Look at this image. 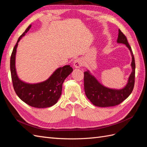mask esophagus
I'll list each match as a JSON object with an SVG mask.
<instances>
[{
	"mask_svg": "<svg viewBox=\"0 0 147 147\" xmlns=\"http://www.w3.org/2000/svg\"><path fill=\"white\" fill-rule=\"evenodd\" d=\"M83 65V61L80 59H76L74 62V67L75 68L78 69Z\"/></svg>",
	"mask_w": 147,
	"mask_h": 147,
	"instance_id": "34e87169",
	"label": "esophagus"
}]
</instances>
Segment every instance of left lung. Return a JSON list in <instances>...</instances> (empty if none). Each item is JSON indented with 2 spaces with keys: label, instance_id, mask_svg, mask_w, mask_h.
Wrapping results in <instances>:
<instances>
[{
  "label": "left lung",
  "instance_id": "left-lung-1",
  "mask_svg": "<svg viewBox=\"0 0 147 147\" xmlns=\"http://www.w3.org/2000/svg\"><path fill=\"white\" fill-rule=\"evenodd\" d=\"M117 43L126 45L129 50L132 56L131 65L132 72L124 87L121 89L107 88L99 83L88 70L84 72V89L86 96L93 105L97 107H106L119 104L127 98L134 88L136 69L134 57L126 36L119 29L118 30Z\"/></svg>",
  "mask_w": 147,
  "mask_h": 147
}]
</instances>
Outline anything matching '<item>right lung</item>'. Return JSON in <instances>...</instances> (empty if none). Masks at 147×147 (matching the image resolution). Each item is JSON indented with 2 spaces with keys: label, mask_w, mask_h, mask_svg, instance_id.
Returning <instances> with one entry per match:
<instances>
[{
  "label": "right lung",
  "mask_w": 147,
  "mask_h": 147,
  "mask_svg": "<svg viewBox=\"0 0 147 147\" xmlns=\"http://www.w3.org/2000/svg\"><path fill=\"white\" fill-rule=\"evenodd\" d=\"M31 25L19 37L13 48L10 58V71L13 88L16 94L28 105L35 108H47L57 103L62 94L65 79L72 73L73 69L69 65L57 68L47 80L37 83H28L21 80L16 72L15 61L18 42L27 33Z\"/></svg>",
  "instance_id": "1"
}]
</instances>
